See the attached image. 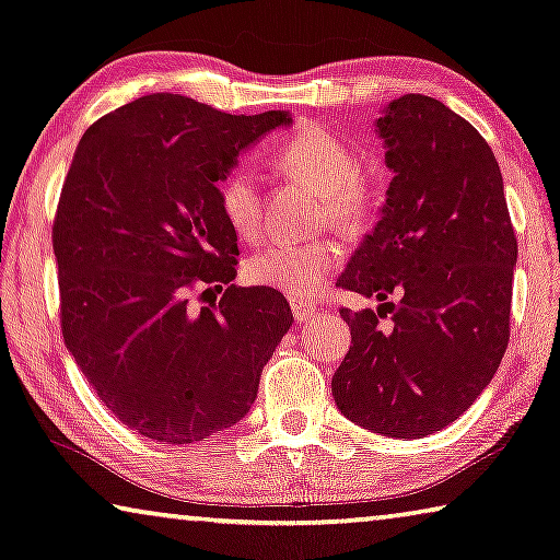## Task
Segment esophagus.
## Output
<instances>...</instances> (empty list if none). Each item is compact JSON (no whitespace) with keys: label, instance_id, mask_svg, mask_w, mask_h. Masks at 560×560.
Listing matches in <instances>:
<instances>
[{"label":"esophagus","instance_id":"obj_1","mask_svg":"<svg viewBox=\"0 0 560 560\" xmlns=\"http://www.w3.org/2000/svg\"><path fill=\"white\" fill-rule=\"evenodd\" d=\"M291 314H294L296 324H304L308 322L316 314V306L312 301H304V299H291Z\"/></svg>","mask_w":560,"mask_h":560}]
</instances>
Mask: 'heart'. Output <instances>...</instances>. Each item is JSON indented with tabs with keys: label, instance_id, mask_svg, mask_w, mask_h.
<instances>
[{
	"label": "heart",
	"instance_id": "heart-1",
	"mask_svg": "<svg viewBox=\"0 0 560 560\" xmlns=\"http://www.w3.org/2000/svg\"><path fill=\"white\" fill-rule=\"evenodd\" d=\"M277 164L294 179L322 194L316 217L341 232H359L374 214L378 191L359 172V156L331 131L316 124L299 127L277 152ZM219 207L229 229L246 242L259 238L264 226L261 191L252 172L236 168L219 186ZM343 248L331 236L312 242H273L244 259V279L254 287L277 289L291 299L316 294L341 264Z\"/></svg>",
	"mask_w": 560,
	"mask_h": 560
}]
</instances>
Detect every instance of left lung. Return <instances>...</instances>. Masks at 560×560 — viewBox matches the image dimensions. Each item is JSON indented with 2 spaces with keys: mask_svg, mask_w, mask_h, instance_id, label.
Returning a JSON list of instances; mask_svg holds the SVG:
<instances>
[{
  "mask_svg": "<svg viewBox=\"0 0 560 560\" xmlns=\"http://www.w3.org/2000/svg\"><path fill=\"white\" fill-rule=\"evenodd\" d=\"M394 179L339 287L351 349L331 378L346 419L392 439L456 421L493 378L511 336L518 242L488 141L433 96L406 94L376 121ZM394 293L399 304L387 299ZM393 314L384 329L380 318Z\"/></svg>",
  "mask_w": 560,
  "mask_h": 560,
  "instance_id": "1",
  "label": "left lung"
}]
</instances>
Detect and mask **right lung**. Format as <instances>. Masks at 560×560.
I'll return each mask as SVG.
<instances>
[{
	"mask_svg": "<svg viewBox=\"0 0 560 560\" xmlns=\"http://www.w3.org/2000/svg\"><path fill=\"white\" fill-rule=\"evenodd\" d=\"M281 124L287 112L236 117L149 94L79 141L51 226L61 334L100 401L141 436L194 443L242 421L294 322L277 289L232 283L238 246L217 189ZM214 290V305L190 301Z\"/></svg>",
	"mask_w": 560,
	"mask_h": 560,
	"instance_id": "obj_1",
	"label": "right lung"
}]
</instances>
